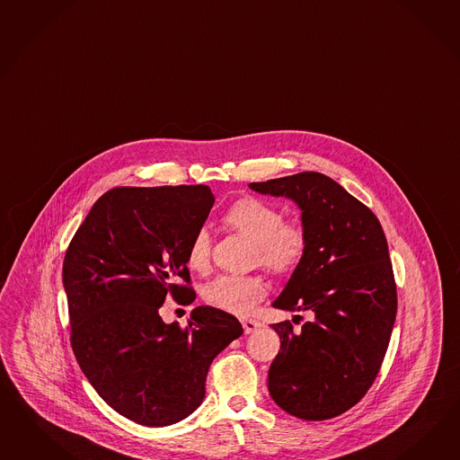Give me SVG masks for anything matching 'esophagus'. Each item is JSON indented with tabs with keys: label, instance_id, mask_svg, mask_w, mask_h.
I'll list each match as a JSON object with an SVG mask.
<instances>
[{
	"label": "esophagus",
	"instance_id": "1",
	"mask_svg": "<svg viewBox=\"0 0 460 460\" xmlns=\"http://www.w3.org/2000/svg\"><path fill=\"white\" fill-rule=\"evenodd\" d=\"M262 324L260 323V322H256V320H251V318L243 320V328H244V333H246V335H249V333H254V332H258Z\"/></svg>",
	"mask_w": 460,
	"mask_h": 460
}]
</instances>
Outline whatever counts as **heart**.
Here are the masks:
<instances>
[{
  "mask_svg": "<svg viewBox=\"0 0 460 460\" xmlns=\"http://www.w3.org/2000/svg\"><path fill=\"white\" fill-rule=\"evenodd\" d=\"M226 227L252 243V261L271 273L288 274L303 261L308 237L296 221H283V214L261 199L243 198L224 212ZM187 266L204 273L211 262V237L206 229L192 236ZM266 295V283L258 274H221L204 288V299L224 311L248 314Z\"/></svg>",
  "mask_w": 460,
  "mask_h": 460,
  "instance_id": "b5f03b06",
  "label": "heart"
}]
</instances>
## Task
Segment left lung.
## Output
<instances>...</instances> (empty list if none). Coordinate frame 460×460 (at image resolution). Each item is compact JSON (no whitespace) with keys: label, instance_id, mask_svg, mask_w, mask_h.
I'll return each mask as SVG.
<instances>
[{"label":"left lung","instance_id":"obj_1","mask_svg":"<svg viewBox=\"0 0 460 460\" xmlns=\"http://www.w3.org/2000/svg\"><path fill=\"white\" fill-rule=\"evenodd\" d=\"M262 196L291 199L308 246L274 308L310 311L293 328L271 324L281 340L268 388L281 409L326 420L351 409L372 386L397 314V288L384 229L358 199L320 172L251 182ZM298 316V314H296Z\"/></svg>","mask_w":460,"mask_h":460}]
</instances>
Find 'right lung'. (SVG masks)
I'll return each instance as SVG.
<instances>
[{"instance_id": "1", "label": "right lung", "mask_w": 460, "mask_h": 460, "mask_svg": "<svg viewBox=\"0 0 460 460\" xmlns=\"http://www.w3.org/2000/svg\"><path fill=\"white\" fill-rule=\"evenodd\" d=\"M214 206L209 186L115 187L93 204L63 261L72 348L90 385L146 427L181 422L202 403L212 360L243 326L198 306L186 330L162 322L169 295L196 293L187 248Z\"/></svg>"}]
</instances>
